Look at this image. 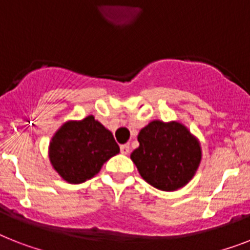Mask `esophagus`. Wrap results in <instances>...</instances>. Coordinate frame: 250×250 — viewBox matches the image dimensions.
<instances>
[{
	"instance_id": "esophagus-1",
	"label": "esophagus",
	"mask_w": 250,
	"mask_h": 250,
	"mask_svg": "<svg viewBox=\"0 0 250 250\" xmlns=\"http://www.w3.org/2000/svg\"><path fill=\"white\" fill-rule=\"evenodd\" d=\"M129 151H131V147H129L128 144H125V145L121 146V153L122 154L127 155V154H129Z\"/></svg>"
}]
</instances>
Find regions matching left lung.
I'll use <instances>...</instances> for the list:
<instances>
[{
	"mask_svg": "<svg viewBox=\"0 0 250 250\" xmlns=\"http://www.w3.org/2000/svg\"><path fill=\"white\" fill-rule=\"evenodd\" d=\"M131 154L140 176L162 191H176L191 181L202 162V146L177 121H153L137 136Z\"/></svg>",
	"mask_w": 250,
	"mask_h": 250,
	"instance_id": "8db88e82",
	"label": "left lung"
}]
</instances>
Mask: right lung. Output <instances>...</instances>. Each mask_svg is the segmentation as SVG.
I'll list each match as a JSON object with an SVG mask.
<instances>
[{
    "label": "right lung",
    "instance_id": "obj_1",
    "mask_svg": "<svg viewBox=\"0 0 250 250\" xmlns=\"http://www.w3.org/2000/svg\"><path fill=\"white\" fill-rule=\"evenodd\" d=\"M118 153L113 133L93 115L65 122L48 145L52 168L69 184H82L92 178L105 162Z\"/></svg>",
    "mask_w": 250,
    "mask_h": 250
}]
</instances>
